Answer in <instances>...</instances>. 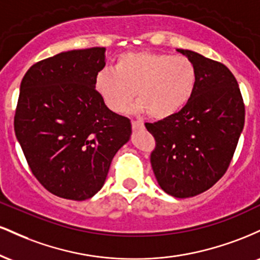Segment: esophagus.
I'll return each mask as SVG.
<instances>
[{"instance_id": "1", "label": "esophagus", "mask_w": 260, "mask_h": 260, "mask_svg": "<svg viewBox=\"0 0 260 260\" xmlns=\"http://www.w3.org/2000/svg\"><path fill=\"white\" fill-rule=\"evenodd\" d=\"M132 128L133 129H143L144 123L142 121H132Z\"/></svg>"}]
</instances>
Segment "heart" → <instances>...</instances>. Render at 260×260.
I'll list each match as a JSON object with an SVG mask.
<instances>
[{
  "label": "heart",
  "instance_id": "b5f03b06",
  "mask_svg": "<svg viewBox=\"0 0 260 260\" xmlns=\"http://www.w3.org/2000/svg\"><path fill=\"white\" fill-rule=\"evenodd\" d=\"M197 68L184 56L149 51L122 53L115 71L103 70L95 89L113 112H124L136 95L137 111L164 120L180 112L192 99Z\"/></svg>",
  "mask_w": 260,
  "mask_h": 260
}]
</instances>
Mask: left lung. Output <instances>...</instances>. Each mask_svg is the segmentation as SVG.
I'll use <instances>...</instances> for the list:
<instances>
[{
	"label": "left lung",
	"mask_w": 260,
	"mask_h": 260,
	"mask_svg": "<svg viewBox=\"0 0 260 260\" xmlns=\"http://www.w3.org/2000/svg\"><path fill=\"white\" fill-rule=\"evenodd\" d=\"M197 68L192 99L169 118L145 123L156 147L150 155L159 186L176 198L213 187L228 170L244 126L240 86L225 64L177 49Z\"/></svg>",
	"instance_id": "8db88e82"
}]
</instances>
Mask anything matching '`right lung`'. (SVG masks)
Listing matches in <instances>:
<instances>
[{
	"label": "right lung",
	"mask_w": 260,
	"mask_h": 260,
	"mask_svg": "<svg viewBox=\"0 0 260 260\" xmlns=\"http://www.w3.org/2000/svg\"><path fill=\"white\" fill-rule=\"evenodd\" d=\"M104 67L105 47L72 50L32 64L20 83L16 137L32 175L61 198L96 194L132 133L95 89Z\"/></svg>",
	"instance_id": "right-lung-1"
}]
</instances>
